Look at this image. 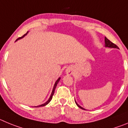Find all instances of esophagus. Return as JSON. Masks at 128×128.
Wrapping results in <instances>:
<instances>
[{"mask_svg":"<svg viewBox=\"0 0 128 128\" xmlns=\"http://www.w3.org/2000/svg\"><path fill=\"white\" fill-rule=\"evenodd\" d=\"M73 72V69L72 68H68L66 70V73L68 74H71Z\"/></svg>","mask_w":128,"mask_h":128,"instance_id":"34e87169","label":"esophagus"}]
</instances>
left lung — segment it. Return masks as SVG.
I'll list each match as a JSON object with an SVG mask.
<instances>
[{"instance_id": "left-lung-1", "label": "left lung", "mask_w": 128, "mask_h": 128, "mask_svg": "<svg viewBox=\"0 0 128 128\" xmlns=\"http://www.w3.org/2000/svg\"><path fill=\"white\" fill-rule=\"evenodd\" d=\"M104 42H105V44H104V46L105 47H108V48H118V47L117 46L116 44H115L114 43H113L112 42H111V41H110L109 40H108L106 37L104 38ZM75 103L76 104V105L78 106L79 108L83 109V110H86L85 108H82V106H80L76 102V101H75Z\"/></svg>"}]
</instances>
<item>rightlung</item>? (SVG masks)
<instances>
[{"label":"right lung","mask_w":128,"mask_h":128,"mask_svg":"<svg viewBox=\"0 0 128 128\" xmlns=\"http://www.w3.org/2000/svg\"><path fill=\"white\" fill-rule=\"evenodd\" d=\"M28 32H27V33H26V34H24V36H23L22 37H21V38H19L18 39H17L16 40V41H18V40H20V39H22V38H24V36H26L27 34V33H28ZM60 80V78H58V79H57V81L56 82V83H55V84H54V88H53V90H52V94H51V95H50V98L48 99V101H46V102H45V103H43V104H40V105H38V106H33V107H40V106H46V104H48V103H50V101H51L52 100V97H53V95H54V92H55V89H56V87H57V84H58V82H59V80Z\"/></svg>","instance_id":"1"}]
</instances>
